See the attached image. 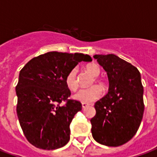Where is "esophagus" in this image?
Masks as SVG:
<instances>
[{
    "label": "esophagus",
    "instance_id": "34e87169",
    "mask_svg": "<svg viewBox=\"0 0 157 157\" xmlns=\"http://www.w3.org/2000/svg\"><path fill=\"white\" fill-rule=\"evenodd\" d=\"M82 109H86V107H88L90 104L87 103V102H82Z\"/></svg>",
    "mask_w": 157,
    "mask_h": 157
}]
</instances>
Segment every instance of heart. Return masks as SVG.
Returning a JSON list of instances; mask_svg holds the SVG:
<instances>
[{
    "mask_svg": "<svg viewBox=\"0 0 157 157\" xmlns=\"http://www.w3.org/2000/svg\"><path fill=\"white\" fill-rule=\"evenodd\" d=\"M86 70L89 74H91L94 77H98L100 75V68L98 67V65H96L94 63L86 65ZM95 80L97 81V78ZM65 81L66 86L68 87L69 90L74 92L78 88L79 83L78 78H77V69L75 67L72 68L67 73ZM102 88L99 86H92L89 88L81 89L74 95V98L82 102H91L99 98L102 95Z\"/></svg>",
    "mask_w": 157,
    "mask_h": 157,
    "instance_id": "1",
    "label": "heart"
}]
</instances>
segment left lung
<instances>
[{"label": "left lung", "instance_id": "1", "mask_svg": "<svg viewBox=\"0 0 157 157\" xmlns=\"http://www.w3.org/2000/svg\"><path fill=\"white\" fill-rule=\"evenodd\" d=\"M108 74V94L96 102L92 137L107 146H119L138 130L144 113L143 86L136 67L115 55H95Z\"/></svg>", "mask_w": 157, "mask_h": 157}]
</instances>
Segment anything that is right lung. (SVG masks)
<instances>
[{
    "mask_svg": "<svg viewBox=\"0 0 157 157\" xmlns=\"http://www.w3.org/2000/svg\"><path fill=\"white\" fill-rule=\"evenodd\" d=\"M88 55L48 52L29 60L19 73L16 86L17 113L26 139L35 147L55 150L70 140V124L82 103L69 99L65 76ZM66 102L62 106L60 103Z\"/></svg>",
    "mask_w": 157,
    "mask_h": 157,
    "instance_id": "obj_1",
    "label": "right lung"
}]
</instances>
